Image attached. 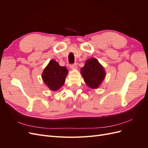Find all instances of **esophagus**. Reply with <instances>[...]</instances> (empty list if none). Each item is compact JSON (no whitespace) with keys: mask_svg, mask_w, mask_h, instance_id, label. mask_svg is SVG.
<instances>
[{"mask_svg":"<svg viewBox=\"0 0 148 148\" xmlns=\"http://www.w3.org/2000/svg\"><path fill=\"white\" fill-rule=\"evenodd\" d=\"M77 67H78V66H77V63H75V64H71V65H70V68L72 69H77Z\"/></svg>","mask_w":148,"mask_h":148,"instance_id":"esophagus-1","label":"esophagus"}]
</instances>
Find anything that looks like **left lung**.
<instances>
[{"instance_id":"8db88e82","label":"left lung","mask_w":148,"mask_h":148,"mask_svg":"<svg viewBox=\"0 0 148 148\" xmlns=\"http://www.w3.org/2000/svg\"><path fill=\"white\" fill-rule=\"evenodd\" d=\"M84 82L89 88H97L104 80L106 73L103 66L95 58L89 59L81 70Z\"/></svg>"}]
</instances>
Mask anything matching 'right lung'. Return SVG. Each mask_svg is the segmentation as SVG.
<instances>
[{
    "label": "right lung",
    "instance_id": "right-lung-1",
    "mask_svg": "<svg viewBox=\"0 0 148 148\" xmlns=\"http://www.w3.org/2000/svg\"><path fill=\"white\" fill-rule=\"evenodd\" d=\"M68 70L65 66H61L54 60L49 62L44 69L42 78L49 88L52 91H57L65 83Z\"/></svg>",
    "mask_w": 148,
    "mask_h": 148
}]
</instances>
